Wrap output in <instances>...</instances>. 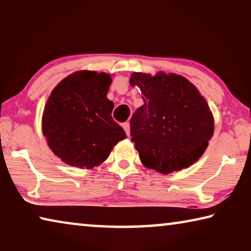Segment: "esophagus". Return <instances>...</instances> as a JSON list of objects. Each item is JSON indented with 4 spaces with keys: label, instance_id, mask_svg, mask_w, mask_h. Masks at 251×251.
Returning a JSON list of instances; mask_svg holds the SVG:
<instances>
[{
    "label": "esophagus",
    "instance_id": "34e87169",
    "mask_svg": "<svg viewBox=\"0 0 251 251\" xmlns=\"http://www.w3.org/2000/svg\"><path fill=\"white\" fill-rule=\"evenodd\" d=\"M123 127H124V129L126 131L127 136H129L130 135V125H129V123L128 122L124 123V124H123Z\"/></svg>",
    "mask_w": 251,
    "mask_h": 251
}]
</instances>
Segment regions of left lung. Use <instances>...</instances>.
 I'll return each mask as SVG.
<instances>
[{
	"mask_svg": "<svg viewBox=\"0 0 251 251\" xmlns=\"http://www.w3.org/2000/svg\"><path fill=\"white\" fill-rule=\"evenodd\" d=\"M131 86L144 105L130 120L131 142L143 165L164 175L192 166L214 134V116L205 97L184 76L135 72Z\"/></svg>",
	"mask_w": 251,
	"mask_h": 251,
	"instance_id": "1",
	"label": "left lung"
}]
</instances>
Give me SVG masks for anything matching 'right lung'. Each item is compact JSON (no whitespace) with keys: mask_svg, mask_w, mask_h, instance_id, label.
Here are the masks:
<instances>
[{"mask_svg":"<svg viewBox=\"0 0 251 251\" xmlns=\"http://www.w3.org/2000/svg\"><path fill=\"white\" fill-rule=\"evenodd\" d=\"M110 84V75L104 72H74L54 87L46 101L42 131L54 155L70 166H99L126 138L112 117Z\"/></svg>","mask_w":251,"mask_h":251,"instance_id":"1","label":"right lung"}]
</instances>
